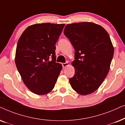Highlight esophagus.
<instances>
[{"label": "esophagus", "instance_id": "1", "mask_svg": "<svg viewBox=\"0 0 125 125\" xmlns=\"http://www.w3.org/2000/svg\"><path fill=\"white\" fill-rule=\"evenodd\" d=\"M69 64L68 62H66V63H62V66L63 67V69L64 68H66V67H67V66H69Z\"/></svg>", "mask_w": 125, "mask_h": 125}]
</instances>
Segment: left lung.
Masks as SVG:
<instances>
[{
  "mask_svg": "<svg viewBox=\"0 0 125 125\" xmlns=\"http://www.w3.org/2000/svg\"><path fill=\"white\" fill-rule=\"evenodd\" d=\"M64 34L74 46L75 75L70 78L71 87L81 95L96 91L109 73L114 55L109 35L102 27L91 22L66 26Z\"/></svg>",
  "mask_w": 125,
  "mask_h": 125,
  "instance_id": "8db88e82",
  "label": "left lung"
}]
</instances>
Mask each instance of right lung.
<instances>
[{
	"mask_svg": "<svg viewBox=\"0 0 125 125\" xmlns=\"http://www.w3.org/2000/svg\"><path fill=\"white\" fill-rule=\"evenodd\" d=\"M65 26L47 23L28 27L18 41L17 69L27 87L44 95L54 89L62 66L56 62L55 44Z\"/></svg>",
	"mask_w": 125,
	"mask_h": 125,
	"instance_id": "1",
	"label": "right lung"
}]
</instances>
